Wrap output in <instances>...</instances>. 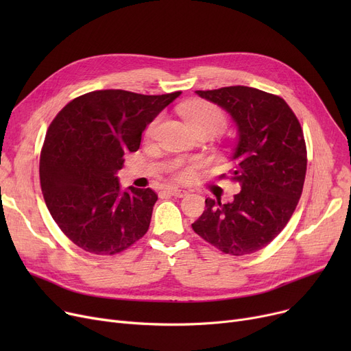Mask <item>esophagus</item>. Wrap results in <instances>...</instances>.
<instances>
[{
  "mask_svg": "<svg viewBox=\"0 0 351 351\" xmlns=\"http://www.w3.org/2000/svg\"><path fill=\"white\" fill-rule=\"evenodd\" d=\"M165 192H166V193H169V195H172V196H176V197H183V196H186V195H188V192H186V191L178 189V188H166V189H165Z\"/></svg>",
  "mask_w": 351,
  "mask_h": 351,
  "instance_id": "34e87169",
  "label": "esophagus"
}]
</instances>
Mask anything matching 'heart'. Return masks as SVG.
Instances as JSON below:
<instances>
[{"instance_id":"heart-1","label":"heart","mask_w":351,"mask_h":351,"mask_svg":"<svg viewBox=\"0 0 351 351\" xmlns=\"http://www.w3.org/2000/svg\"><path fill=\"white\" fill-rule=\"evenodd\" d=\"M179 112L192 131H208L212 134L219 131L226 123L223 110L206 101H188L179 106ZM156 123L158 118L147 126V132H152ZM199 165L200 163L197 160H176L172 166V172L178 180H191L195 176Z\"/></svg>"}]
</instances>
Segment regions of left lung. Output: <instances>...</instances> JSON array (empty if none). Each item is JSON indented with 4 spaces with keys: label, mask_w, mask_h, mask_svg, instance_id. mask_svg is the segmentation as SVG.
<instances>
[{
    "label": "left lung",
    "mask_w": 351,
    "mask_h": 351,
    "mask_svg": "<svg viewBox=\"0 0 351 351\" xmlns=\"http://www.w3.org/2000/svg\"><path fill=\"white\" fill-rule=\"evenodd\" d=\"M196 94L236 122L230 176L220 179L230 178L242 191L228 204L208 197L192 229L226 254L254 253L285 229L299 204L307 169L303 129L283 98L261 89L236 85Z\"/></svg>",
    "instance_id": "1"
}]
</instances>
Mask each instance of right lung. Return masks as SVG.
<instances>
[{
    "label": "right lung",
    "mask_w": 351,
    "mask_h": 351,
    "mask_svg": "<svg viewBox=\"0 0 351 351\" xmlns=\"http://www.w3.org/2000/svg\"><path fill=\"white\" fill-rule=\"evenodd\" d=\"M180 95L92 90L66 104L41 149L40 182L47 208L64 234L85 252L112 256L147 232L158 195L129 186L115 173L136 152L142 132Z\"/></svg>",
    "instance_id": "add662e5"
}]
</instances>
